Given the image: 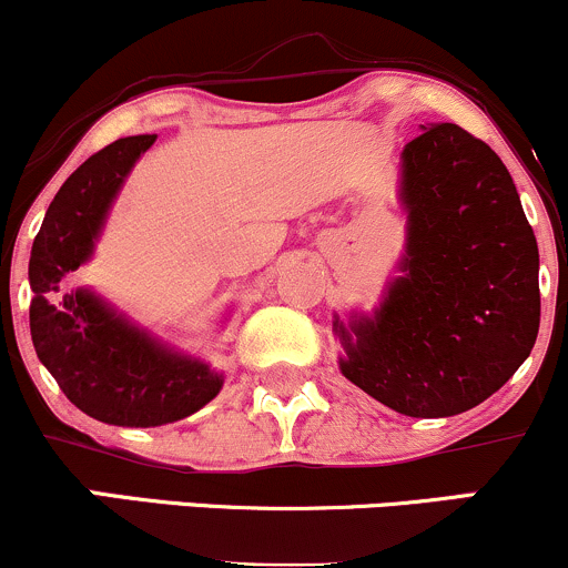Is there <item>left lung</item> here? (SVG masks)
I'll return each instance as SVG.
<instances>
[{
	"instance_id": "left-lung-1",
	"label": "left lung",
	"mask_w": 568,
	"mask_h": 568,
	"mask_svg": "<svg viewBox=\"0 0 568 568\" xmlns=\"http://www.w3.org/2000/svg\"><path fill=\"white\" fill-rule=\"evenodd\" d=\"M400 154L406 251L371 312L334 315L338 371L403 416L438 419L491 397L531 355L539 247L505 162L452 122Z\"/></svg>"
}]
</instances>
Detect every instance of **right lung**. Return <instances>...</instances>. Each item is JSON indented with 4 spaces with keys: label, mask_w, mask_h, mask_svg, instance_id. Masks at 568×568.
Masks as SVG:
<instances>
[{
    "label": "right lung",
    "mask_w": 568,
    "mask_h": 568,
    "mask_svg": "<svg viewBox=\"0 0 568 568\" xmlns=\"http://www.w3.org/2000/svg\"><path fill=\"white\" fill-rule=\"evenodd\" d=\"M158 135H130L84 160L58 189L31 245L29 321L42 366L63 395L98 422L160 427L200 410L224 374L162 342L93 288H71L88 264L130 171Z\"/></svg>",
    "instance_id": "1"
}]
</instances>
